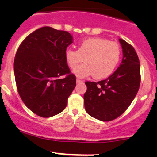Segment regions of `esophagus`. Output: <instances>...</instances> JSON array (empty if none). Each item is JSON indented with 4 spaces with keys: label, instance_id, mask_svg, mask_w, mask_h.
<instances>
[{
    "label": "esophagus",
    "instance_id": "esophagus-1",
    "mask_svg": "<svg viewBox=\"0 0 157 157\" xmlns=\"http://www.w3.org/2000/svg\"><path fill=\"white\" fill-rule=\"evenodd\" d=\"M83 80H80V79H79V78H77V83H83Z\"/></svg>",
    "mask_w": 157,
    "mask_h": 157
}]
</instances>
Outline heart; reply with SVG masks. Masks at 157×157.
I'll list each match as a JSON object with an SVG mask.
<instances>
[{
	"mask_svg": "<svg viewBox=\"0 0 157 157\" xmlns=\"http://www.w3.org/2000/svg\"><path fill=\"white\" fill-rule=\"evenodd\" d=\"M121 54V48L116 42L94 37L80 42L77 50L67 49L64 57L67 64L74 70V74L78 77L93 75L96 79H102L113 73L119 63ZM83 58L86 63L78 68Z\"/></svg>",
	"mask_w": 157,
	"mask_h": 157,
	"instance_id": "heart-1",
	"label": "heart"
}]
</instances>
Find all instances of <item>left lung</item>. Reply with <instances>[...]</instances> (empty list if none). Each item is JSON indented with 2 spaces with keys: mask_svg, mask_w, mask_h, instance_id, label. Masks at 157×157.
<instances>
[{
  "mask_svg": "<svg viewBox=\"0 0 157 157\" xmlns=\"http://www.w3.org/2000/svg\"><path fill=\"white\" fill-rule=\"evenodd\" d=\"M123 58L119 67L105 80L86 81L83 96L86 112L102 121L115 119L124 113L135 98L140 83V66L132 45L119 39Z\"/></svg>",
  "mask_w": 157,
  "mask_h": 157,
  "instance_id": "1",
  "label": "left lung"
}]
</instances>
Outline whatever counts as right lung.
<instances>
[{
    "label": "right lung",
    "instance_id": "1",
    "mask_svg": "<svg viewBox=\"0 0 157 157\" xmlns=\"http://www.w3.org/2000/svg\"><path fill=\"white\" fill-rule=\"evenodd\" d=\"M72 42L68 32L45 26L29 34L17 49L13 64L17 90L27 108L39 116H54L67 106L76 86V77L64 57Z\"/></svg>",
    "mask_w": 157,
    "mask_h": 157
}]
</instances>
